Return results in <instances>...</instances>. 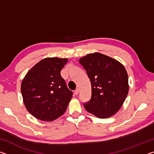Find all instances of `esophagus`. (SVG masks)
Segmentation results:
<instances>
[{
	"label": "esophagus",
	"instance_id": "esophagus-1",
	"mask_svg": "<svg viewBox=\"0 0 154 154\" xmlns=\"http://www.w3.org/2000/svg\"><path fill=\"white\" fill-rule=\"evenodd\" d=\"M79 89H78V88H77V89L75 90V95H77L78 94H79Z\"/></svg>",
	"mask_w": 154,
	"mask_h": 154
}]
</instances>
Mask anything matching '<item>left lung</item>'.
I'll list each match as a JSON object with an SVG mask.
<instances>
[{"mask_svg": "<svg viewBox=\"0 0 154 154\" xmlns=\"http://www.w3.org/2000/svg\"><path fill=\"white\" fill-rule=\"evenodd\" d=\"M90 79L92 95L83 104L89 113L100 118H109L121 108L128 93L127 72L120 62L100 53L88 54L79 60Z\"/></svg>", "mask_w": 154, "mask_h": 154, "instance_id": "obj_1", "label": "left lung"}]
</instances>
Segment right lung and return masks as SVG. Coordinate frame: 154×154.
<instances>
[{
  "mask_svg": "<svg viewBox=\"0 0 154 154\" xmlns=\"http://www.w3.org/2000/svg\"><path fill=\"white\" fill-rule=\"evenodd\" d=\"M67 59L47 58L26 75L21 85L24 103L29 113L43 121H53L63 114L72 96L60 71Z\"/></svg>",
  "mask_w": 154,
  "mask_h": 154,
  "instance_id": "right-lung-1",
  "label": "right lung"
}]
</instances>
